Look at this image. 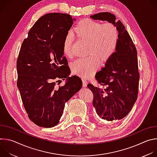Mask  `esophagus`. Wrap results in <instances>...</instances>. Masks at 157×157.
I'll return each mask as SVG.
<instances>
[{
  "label": "esophagus",
  "instance_id": "1",
  "mask_svg": "<svg viewBox=\"0 0 157 157\" xmlns=\"http://www.w3.org/2000/svg\"><path fill=\"white\" fill-rule=\"evenodd\" d=\"M81 79H82V86L83 87H86L87 86V81H86V80L84 78H82Z\"/></svg>",
  "mask_w": 157,
  "mask_h": 157
}]
</instances>
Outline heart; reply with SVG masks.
<instances>
[{
    "instance_id": "heart-1",
    "label": "heart",
    "mask_w": 157,
    "mask_h": 157,
    "mask_svg": "<svg viewBox=\"0 0 157 157\" xmlns=\"http://www.w3.org/2000/svg\"><path fill=\"white\" fill-rule=\"evenodd\" d=\"M74 37L78 40L87 42L88 56L75 60L71 65L72 72L82 77L92 76L98 69L100 60L107 61L117 50L119 32L116 25L90 18L81 21L73 29L72 33L67 35L63 42V53L67 57L73 55L71 47Z\"/></svg>"
}]
</instances>
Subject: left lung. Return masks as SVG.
Returning a JSON list of instances; mask_svg holds the SVG:
<instances>
[{"instance_id": "left-lung-1", "label": "left lung", "mask_w": 157, "mask_h": 157, "mask_svg": "<svg viewBox=\"0 0 157 157\" xmlns=\"http://www.w3.org/2000/svg\"><path fill=\"white\" fill-rule=\"evenodd\" d=\"M91 17L114 24L119 32L116 52L95 76L104 88L91 83L87 87L93 93V104L100 118L109 122L121 120L130 113L138 96L140 75L137 49L125 26L114 14L101 12Z\"/></svg>"}]
</instances>
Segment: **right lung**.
Segmentation results:
<instances>
[{"label":"right lung","mask_w":157,"mask_h":157,"mask_svg":"<svg viewBox=\"0 0 157 157\" xmlns=\"http://www.w3.org/2000/svg\"><path fill=\"white\" fill-rule=\"evenodd\" d=\"M74 20L67 13L43 15L20 48L17 61V87L28 117L41 127L56 125L65 103L82 87L78 76L68 77L70 69L63 50ZM65 78L68 79L64 86L55 87L56 79Z\"/></svg>","instance_id":"1"}]
</instances>
